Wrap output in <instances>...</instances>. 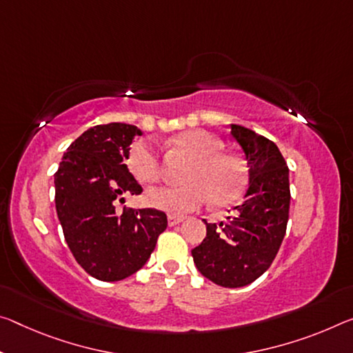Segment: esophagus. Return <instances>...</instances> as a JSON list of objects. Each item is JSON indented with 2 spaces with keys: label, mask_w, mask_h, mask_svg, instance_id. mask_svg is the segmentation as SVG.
Listing matches in <instances>:
<instances>
[{
  "label": "esophagus",
  "mask_w": 353,
  "mask_h": 353,
  "mask_svg": "<svg viewBox=\"0 0 353 353\" xmlns=\"http://www.w3.org/2000/svg\"><path fill=\"white\" fill-rule=\"evenodd\" d=\"M183 221V216H179V215H168V225L170 226H176L179 223Z\"/></svg>",
  "instance_id": "obj_1"
}]
</instances>
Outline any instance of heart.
<instances>
[{"instance_id":"heart-1","label":"heart","mask_w":353,"mask_h":353,"mask_svg":"<svg viewBox=\"0 0 353 353\" xmlns=\"http://www.w3.org/2000/svg\"><path fill=\"white\" fill-rule=\"evenodd\" d=\"M176 144L193 157L185 172L187 183L154 188L146 194L155 209L172 215L188 214L212 198L215 204L236 199L245 187V168L240 157L223 150L220 138L194 128L176 137ZM128 166L143 183H155L161 177L159 149L149 139H138L128 150Z\"/></svg>"}]
</instances>
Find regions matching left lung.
I'll list each match as a JSON object with an SVG mask.
<instances>
[{
	"instance_id": "8db88e82",
	"label": "left lung",
	"mask_w": 353,
	"mask_h": 353,
	"mask_svg": "<svg viewBox=\"0 0 353 353\" xmlns=\"http://www.w3.org/2000/svg\"><path fill=\"white\" fill-rule=\"evenodd\" d=\"M231 137L247 160L250 185L225 223L205 221V239L192 256L212 283L242 288L272 265L283 243L290 204L289 168L268 138L236 124H231Z\"/></svg>"
}]
</instances>
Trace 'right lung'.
I'll list each match as a JSON object with an SVG mask.
<instances>
[{"label":"right lung","instance_id":"right-lung-1","mask_svg":"<svg viewBox=\"0 0 353 353\" xmlns=\"http://www.w3.org/2000/svg\"><path fill=\"white\" fill-rule=\"evenodd\" d=\"M138 127L96 125L67 148L54 172V203L64 239L75 261L100 281H119L138 272L168 226L157 209L124 207L125 194L143 188L125 165Z\"/></svg>","mask_w":353,"mask_h":353}]
</instances>
